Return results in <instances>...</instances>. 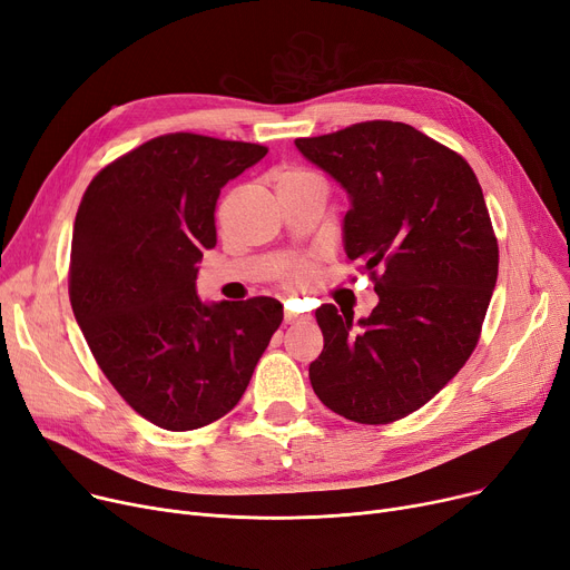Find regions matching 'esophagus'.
<instances>
[{"mask_svg":"<svg viewBox=\"0 0 570 570\" xmlns=\"http://www.w3.org/2000/svg\"><path fill=\"white\" fill-rule=\"evenodd\" d=\"M302 320H308V317H306V315H299V313H294L289 304L285 306V324H299Z\"/></svg>","mask_w":570,"mask_h":570,"instance_id":"1","label":"esophagus"}]
</instances>
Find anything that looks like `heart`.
<instances>
[{"instance_id":"b5f03b06","label":"heart","mask_w":570,"mask_h":570,"mask_svg":"<svg viewBox=\"0 0 570 570\" xmlns=\"http://www.w3.org/2000/svg\"><path fill=\"white\" fill-rule=\"evenodd\" d=\"M311 176H313L311 171L299 169V167H278L274 171V183H276V189H278L283 185L304 180V178H311ZM313 281H315V264L308 262V259L292 262L281 271V283L289 289H306L308 285H313Z\"/></svg>"}]
</instances>
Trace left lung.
<instances>
[{"label": "left lung", "instance_id": "8db88e82", "mask_svg": "<svg viewBox=\"0 0 570 570\" xmlns=\"http://www.w3.org/2000/svg\"><path fill=\"white\" fill-rule=\"evenodd\" d=\"M350 195L345 255L381 302L352 327L334 304L308 375L330 411L360 424L415 413L475 350L499 276V240L469 161L420 129L366 120L296 139Z\"/></svg>", "mask_w": 570, "mask_h": 570}]
</instances>
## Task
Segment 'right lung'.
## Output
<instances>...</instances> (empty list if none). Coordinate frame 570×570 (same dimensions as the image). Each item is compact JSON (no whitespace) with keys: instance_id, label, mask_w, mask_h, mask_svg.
<instances>
[{"instance_id":"add662e5","label":"right lung","mask_w":570,"mask_h":570,"mask_svg":"<svg viewBox=\"0 0 570 570\" xmlns=\"http://www.w3.org/2000/svg\"><path fill=\"white\" fill-rule=\"evenodd\" d=\"M266 146L161 134L106 165L80 199L69 299L108 383L141 417L189 431L246 392L283 304L271 296L206 306L197 264L215 248L220 187Z\"/></svg>"}]
</instances>
